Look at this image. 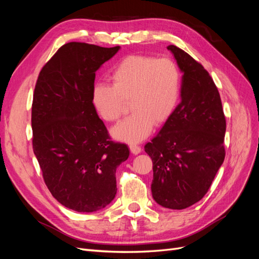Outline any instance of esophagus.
<instances>
[{
  "instance_id": "obj_1",
  "label": "esophagus",
  "mask_w": 259,
  "mask_h": 259,
  "mask_svg": "<svg viewBox=\"0 0 259 259\" xmlns=\"http://www.w3.org/2000/svg\"><path fill=\"white\" fill-rule=\"evenodd\" d=\"M130 150L133 154H138L142 152V148H140L138 145H135V144H131L130 145Z\"/></svg>"
}]
</instances>
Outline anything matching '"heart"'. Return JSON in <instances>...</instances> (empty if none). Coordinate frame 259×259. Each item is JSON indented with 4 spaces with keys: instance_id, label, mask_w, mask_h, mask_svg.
<instances>
[{
    "instance_id": "obj_1",
    "label": "heart",
    "mask_w": 259,
    "mask_h": 259,
    "mask_svg": "<svg viewBox=\"0 0 259 259\" xmlns=\"http://www.w3.org/2000/svg\"><path fill=\"white\" fill-rule=\"evenodd\" d=\"M111 85L97 83L92 89V104L100 117L117 122L127 111L133 113L112 130L114 138L140 142L153 125L166 122L180 98L182 74L169 58L134 55L122 59L111 71Z\"/></svg>"
}]
</instances>
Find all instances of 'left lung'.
I'll return each instance as SVG.
<instances>
[{"label": "left lung", "instance_id": "left-lung-1", "mask_svg": "<svg viewBox=\"0 0 259 259\" xmlns=\"http://www.w3.org/2000/svg\"><path fill=\"white\" fill-rule=\"evenodd\" d=\"M167 50L184 72L182 101L145 151L153 163L154 201L184 209L204 197L225 160L226 117L221 95L204 67L175 45Z\"/></svg>", "mask_w": 259, "mask_h": 259}]
</instances>
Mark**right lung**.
<instances>
[{
	"mask_svg": "<svg viewBox=\"0 0 259 259\" xmlns=\"http://www.w3.org/2000/svg\"><path fill=\"white\" fill-rule=\"evenodd\" d=\"M120 46L70 42L36 80L31 125L43 179L60 204L81 213L106 207L116 194V167L127 146L114 143L92 104L95 72Z\"/></svg>",
	"mask_w": 259,
	"mask_h": 259,
	"instance_id": "add662e5",
	"label": "right lung"
}]
</instances>
